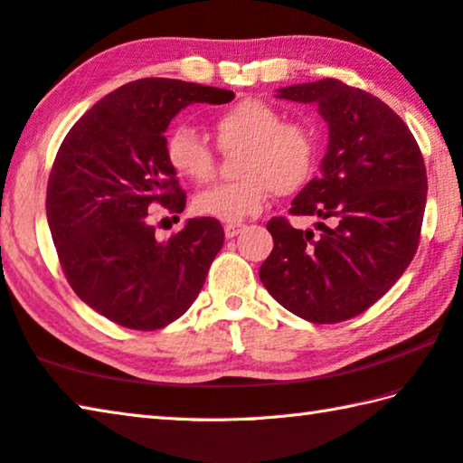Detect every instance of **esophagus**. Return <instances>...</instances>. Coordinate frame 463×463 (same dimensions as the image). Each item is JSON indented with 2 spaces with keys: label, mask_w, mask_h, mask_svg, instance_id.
Instances as JSON below:
<instances>
[{
  "label": "esophagus",
  "mask_w": 463,
  "mask_h": 463,
  "mask_svg": "<svg viewBox=\"0 0 463 463\" xmlns=\"http://www.w3.org/2000/svg\"><path fill=\"white\" fill-rule=\"evenodd\" d=\"M245 229V224H241V222H229L224 226V234H226V239H232V237H237V234Z\"/></svg>",
  "instance_id": "1"
}]
</instances>
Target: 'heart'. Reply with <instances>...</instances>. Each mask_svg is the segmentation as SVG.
I'll return each instance as SVG.
<instances>
[{"mask_svg": "<svg viewBox=\"0 0 463 463\" xmlns=\"http://www.w3.org/2000/svg\"><path fill=\"white\" fill-rule=\"evenodd\" d=\"M222 151H239V175L194 198V210L222 222H241L261 214L273 194H292L315 174L318 143L308 124L286 120L269 101L241 99L213 120ZM165 159L177 175L208 184L216 175V153L190 127H175L165 140Z\"/></svg>", "mask_w": 463, "mask_h": 463, "instance_id": "heart-1", "label": "heart"}]
</instances>
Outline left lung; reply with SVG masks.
Listing matches in <instances>:
<instances>
[{
    "mask_svg": "<svg viewBox=\"0 0 463 463\" xmlns=\"http://www.w3.org/2000/svg\"><path fill=\"white\" fill-rule=\"evenodd\" d=\"M278 98L317 104L328 122L320 175L289 208L318 216L315 231L273 216V250L260 278L296 317L335 325L362 315L396 284L417 253L427 169L412 132L380 98L339 80L289 85Z\"/></svg>",
    "mask_w": 463,
    "mask_h": 463,
    "instance_id": "8db88e82",
    "label": "left lung"
}]
</instances>
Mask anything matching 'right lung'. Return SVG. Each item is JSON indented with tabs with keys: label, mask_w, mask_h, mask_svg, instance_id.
I'll return each instance as SVG.
<instances>
[{
	"label": "right lung",
	"mask_w": 463,
	"mask_h": 463,
	"mask_svg": "<svg viewBox=\"0 0 463 463\" xmlns=\"http://www.w3.org/2000/svg\"><path fill=\"white\" fill-rule=\"evenodd\" d=\"M234 93L163 77L130 81L88 109L54 156L46 218L73 292L112 323L156 331L192 307L222 249L216 218H192L155 239L151 206L179 214L185 192L165 159L179 109L229 104Z\"/></svg>",
	"instance_id": "obj_1"
}]
</instances>
